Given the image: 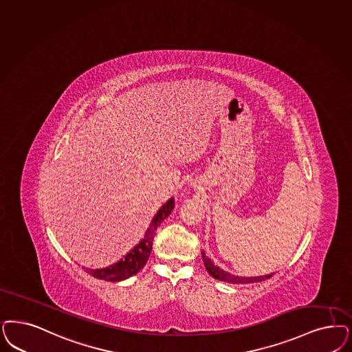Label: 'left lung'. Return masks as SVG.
<instances>
[{
    "label": "left lung",
    "instance_id": "8db88e82",
    "mask_svg": "<svg viewBox=\"0 0 352 352\" xmlns=\"http://www.w3.org/2000/svg\"><path fill=\"white\" fill-rule=\"evenodd\" d=\"M201 257L204 261V265L208 270V273L213 277V278L219 279V280H223V282H229V283H234V285H247V283H255V282H261L265 279L270 278L273 276L272 274H267V276H260V277H239V276H234L229 272H225L223 269L214 265V263L206 257L204 252H201Z\"/></svg>",
    "mask_w": 352,
    "mask_h": 352
}]
</instances>
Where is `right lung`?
<instances>
[{
	"label": "right lung",
	"instance_id": "add662e5",
	"mask_svg": "<svg viewBox=\"0 0 352 352\" xmlns=\"http://www.w3.org/2000/svg\"><path fill=\"white\" fill-rule=\"evenodd\" d=\"M174 208V199H169L164 206L158 209L156 216L152 219L149 228L146 229L144 238L133 247V250L121 258L118 263L113 264L108 267L102 269H88L85 267V272L91 274L92 277L104 280H110V282H120L123 279L130 278L135 276L140 269H143L149 258V255L152 252V245H153V239L156 235V230L161 222L166 219L171 213Z\"/></svg>",
	"mask_w": 352,
	"mask_h": 352
}]
</instances>
